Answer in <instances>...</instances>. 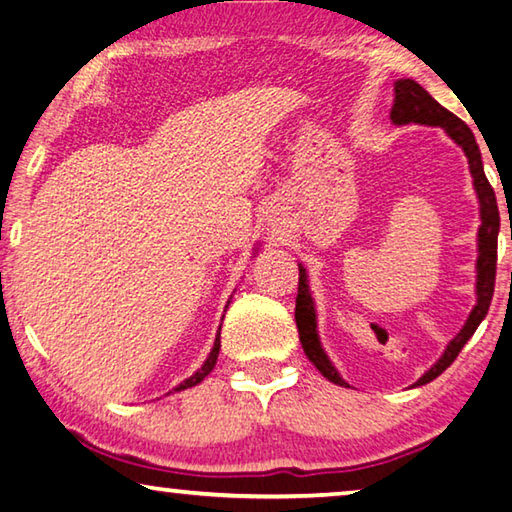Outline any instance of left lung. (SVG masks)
<instances>
[{
    "instance_id": "8db88e82",
    "label": "left lung",
    "mask_w": 512,
    "mask_h": 512,
    "mask_svg": "<svg viewBox=\"0 0 512 512\" xmlns=\"http://www.w3.org/2000/svg\"><path fill=\"white\" fill-rule=\"evenodd\" d=\"M393 124H427V126H440L445 128V133L452 137V140L461 146L467 155V162H470V171L474 178V189L479 194L481 203V228H479V259H476V307L472 309L470 318L463 325L461 332H458L456 339L447 345V350L440 361L431 370L424 372V375L415 381V386L429 384V381L436 379L438 375L452 366L458 352L463 350V345L470 341V336L476 332L481 320L485 318L492 302V293H495V277H497V237H499V207H497V196L495 189L488 183L483 171L481 162V151L479 144H476L474 135L463 119H458L454 112L440 106V103L431 97V94L422 88L420 83L413 79H402L395 83V103L391 110ZM300 277H298V298H296V325L300 334L302 350H305L307 359L314 363L320 375L332 381V384L348 386L339 377V372L334 370L332 363H329L327 354L320 348L318 334H316V311L314 302H311V293L307 287V273L305 268L298 266Z\"/></svg>"
}]
</instances>
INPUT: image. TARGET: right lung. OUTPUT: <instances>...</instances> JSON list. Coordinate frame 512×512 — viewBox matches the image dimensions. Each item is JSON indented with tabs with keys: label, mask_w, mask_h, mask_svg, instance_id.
Here are the masks:
<instances>
[{
	"label": "right lung",
	"mask_w": 512,
	"mask_h": 512,
	"mask_svg": "<svg viewBox=\"0 0 512 512\" xmlns=\"http://www.w3.org/2000/svg\"><path fill=\"white\" fill-rule=\"evenodd\" d=\"M219 350H221V334L216 336V341H214V348H212V352H210V357H207V361L203 363L201 366V370L196 372V375H192L189 379H185L183 384H180L176 391H185V388H192V386H196V384H201V381L210 375V372L214 370V366H216V359H219Z\"/></svg>",
	"instance_id": "obj_1"
}]
</instances>
